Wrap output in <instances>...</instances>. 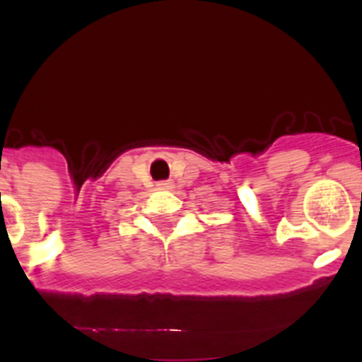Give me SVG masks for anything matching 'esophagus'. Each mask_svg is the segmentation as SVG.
Segmentation results:
<instances>
[{"label":"esophagus","mask_w":362,"mask_h":362,"mask_svg":"<svg viewBox=\"0 0 362 362\" xmlns=\"http://www.w3.org/2000/svg\"><path fill=\"white\" fill-rule=\"evenodd\" d=\"M156 187H158V190H172V188H174V183H172V181H159Z\"/></svg>","instance_id":"obj_1"}]
</instances>
